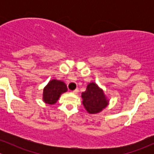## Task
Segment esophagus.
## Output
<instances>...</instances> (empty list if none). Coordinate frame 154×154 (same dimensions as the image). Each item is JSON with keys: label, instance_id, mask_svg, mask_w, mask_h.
Masks as SVG:
<instances>
[{"label": "esophagus", "instance_id": "34e87169", "mask_svg": "<svg viewBox=\"0 0 154 154\" xmlns=\"http://www.w3.org/2000/svg\"><path fill=\"white\" fill-rule=\"evenodd\" d=\"M78 91H79L78 88H76V89H74L72 92L74 93V94H77V93H78Z\"/></svg>", "mask_w": 154, "mask_h": 154}]
</instances>
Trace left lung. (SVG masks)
Here are the masks:
<instances>
[{
  "mask_svg": "<svg viewBox=\"0 0 154 154\" xmlns=\"http://www.w3.org/2000/svg\"><path fill=\"white\" fill-rule=\"evenodd\" d=\"M81 97L83 105L89 114L100 112L108 106L109 102L104 91L94 82L87 85L86 91L82 92Z\"/></svg>",
  "mask_w": 154,
  "mask_h": 154,
  "instance_id": "left-lung-1",
  "label": "left lung"
}]
</instances>
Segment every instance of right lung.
Wrapping results in <instances>:
<instances>
[{
	"mask_svg": "<svg viewBox=\"0 0 154 154\" xmlns=\"http://www.w3.org/2000/svg\"><path fill=\"white\" fill-rule=\"evenodd\" d=\"M68 91L67 86L62 80L53 79L43 89L42 100L46 104H55L62 94Z\"/></svg>",
	"mask_w": 154,
	"mask_h": 154,
	"instance_id": "right-lung-1",
	"label": "right lung"
}]
</instances>
